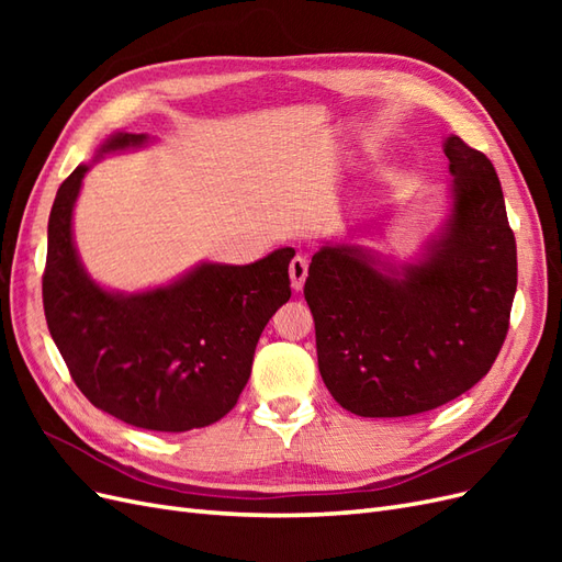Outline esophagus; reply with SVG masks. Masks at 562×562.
I'll return each mask as SVG.
<instances>
[{
  "mask_svg": "<svg viewBox=\"0 0 562 562\" xmlns=\"http://www.w3.org/2000/svg\"><path fill=\"white\" fill-rule=\"evenodd\" d=\"M288 271H291V288L297 293L304 288V281H307V274H310V265L304 258H293L291 260V267H288Z\"/></svg>",
  "mask_w": 562,
  "mask_h": 562,
  "instance_id": "1",
  "label": "esophagus"
}]
</instances>
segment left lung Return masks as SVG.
Masks as SVG:
<instances>
[{"label": "left lung", "mask_w": 562, "mask_h": 562, "mask_svg": "<svg viewBox=\"0 0 562 562\" xmlns=\"http://www.w3.org/2000/svg\"><path fill=\"white\" fill-rule=\"evenodd\" d=\"M448 213L411 260L323 241L304 300L318 370L333 398L361 417H407L462 396L504 345L516 295V239L502 184L483 151L457 135Z\"/></svg>", "instance_id": "1"}]
</instances>
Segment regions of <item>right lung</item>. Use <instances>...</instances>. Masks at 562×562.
I'll return each instance as SVG.
<instances>
[{
	"label": "right lung",
	"instance_id": "add662e5",
	"mask_svg": "<svg viewBox=\"0 0 562 562\" xmlns=\"http://www.w3.org/2000/svg\"><path fill=\"white\" fill-rule=\"evenodd\" d=\"M149 143L145 133L116 131L60 184L42 295L48 333L81 394L131 427L180 434L223 419L239 401L265 326L291 300L295 250L250 265L199 262L140 293L100 285L75 246L81 180L103 157Z\"/></svg>",
	"mask_w": 562,
	"mask_h": 562
}]
</instances>
